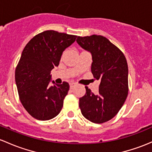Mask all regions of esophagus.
Returning a JSON list of instances; mask_svg holds the SVG:
<instances>
[{"label": "esophagus", "instance_id": "obj_1", "mask_svg": "<svg viewBox=\"0 0 152 152\" xmlns=\"http://www.w3.org/2000/svg\"><path fill=\"white\" fill-rule=\"evenodd\" d=\"M76 83H73V82H71L69 84V85H70V89H73V87H75V86H76Z\"/></svg>", "mask_w": 152, "mask_h": 152}]
</instances>
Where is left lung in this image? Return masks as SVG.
Instances as JSON below:
<instances>
[{"instance_id": "left-lung-1", "label": "left lung", "mask_w": 152, "mask_h": 152, "mask_svg": "<svg viewBox=\"0 0 152 152\" xmlns=\"http://www.w3.org/2000/svg\"><path fill=\"white\" fill-rule=\"evenodd\" d=\"M81 47L92 54L91 71L100 81L97 94L87 87L79 98L83 116L90 122L101 124L114 118L128 94V66L122 51L104 36H78Z\"/></svg>"}]
</instances>
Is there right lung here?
I'll return each mask as SVG.
<instances>
[{
    "label": "right lung",
    "instance_id": "obj_1",
    "mask_svg": "<svg viewBox=\"0 0 152 152\" xmlns=\"http://www.w3.org/2000/svg\"><path fill=\"white\" fill-rule=\"evenodd\" d=\"M77 36L55 30L36 35L24 48L15 70L19 97L27 111L38 120H49L61 111L68 83L50 86L51 71L58 66L63 51Z\"/></svg>",
    "mask_w": 152,
    "mask_h": 152
}]
</instances>
